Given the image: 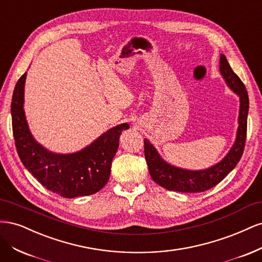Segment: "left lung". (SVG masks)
Listing matches in <instances>:
<instances>
[{
	"label": "left lung",
	"mask_w": 262,
	"mask_h": 262,
	"mask_svg": "<svg viewBox=\"0 0 262 262\" xmlns=\"http://www.w3.org/2000/svg\"><path fill=\"white\" fill-rule=\"evenodd\" d=\"M220 71L226 84L231 87L241 98L238 130L235 144L228 154L219 164L204 170H186L163 161L155 147L144 140V155L148 166L150 177L161 187L179 192H203L216 186L231 172L244 153L246 136H247V117L249 109V98L247 91L241 78L236 75L228 64L224 54H221Z\"/></svg>",
	"instance_id": "obj_1"
}]
</instances>
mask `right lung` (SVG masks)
<instances>
[{
	"instance_id": "right-lung-1",
	"label": "right lung",
	"mask_w": 262,
	"mask_h": 262,
	"mask_svg": "<svg viewBox=\"0 0 262 262\" xmlns=\"http://www.w3.org/2000/svg\"><path fill=\"white\" fill-rule=\"evenodd\" d=\"M25 80L24 73L15 86L11 104L15 146L23 165L43 187L63 198L72 199L98 192L109 180L119 137L129 124L114 126L80 152H49L37 143L28 129L24 113Z\"/></svg>"
}]
</instances>
